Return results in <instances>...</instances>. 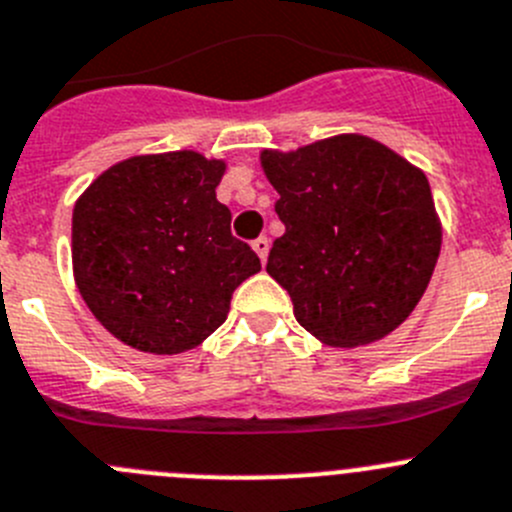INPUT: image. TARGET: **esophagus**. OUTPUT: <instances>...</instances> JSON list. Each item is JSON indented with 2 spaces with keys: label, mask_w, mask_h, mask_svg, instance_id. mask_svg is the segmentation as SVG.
<instances>
[{
  "label": "esophagus",
  "mask_w": 512,
  "mask_h": 512,
  "mask_svg": "<svg viewBox=\"0 0 512 512\" xmlns=\"http://www.w3.org/2000/svg\"><path fill=\"white\" fill-rule=\"evenodd\" d=\"M252 250H255L257 255H260V260L265 262L267 260V252H270V240H267V237H257V240L252 242Z\"/></svg>",
  "instance_id": "34e87169"
}]
</instances>
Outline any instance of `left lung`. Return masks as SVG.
Instances as JSON below:
<instances>
[{"mask_svg": "<svg viewBox=\"0 0 512 512\" xmlns=\"http://www.w3.org/2000/svg\"><path fill=\"white\" fill-rule=\"evenodd\" d=\"M285 234L267 272L300 326L328 346L389 336L427 290L442 245L427 176L366 136H336L293 154L262 151Z\"/></svg>", "mask_w": 512, "mask_h": 512, "instance_id": "8db88e82", "label": "left lung"}]
</instances>
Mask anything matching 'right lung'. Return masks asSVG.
Returning a JSON list of instances; mask_svg holds the SVG:
<instances>
[{
    "label": "right lung",
    "mask_w": 512,
    "mask_h": 512,
    "mask_svg": "<svg viewBox=\"0 0 512 512\" xmlns=\"http://www.w3.org/2000/svg\"><path fill=\"white\" fill-rule=\"evenodd\" d=\"M222 161L194 151L133 156L100 174L73 212L80 295L118 341L181 353L224 323L260 257L217 202Z\"/></svg>",
    "instance_id": "right-lung-1"
}]
</instances>
